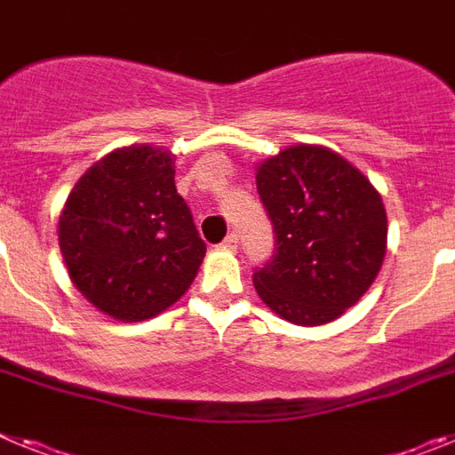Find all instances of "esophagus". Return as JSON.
<instances>
[{
    "label": "esophagus",
    "instance_id": "esophagus-1",
    "mask_svg": "<svg viewBox=\"0 0 455 455\" xmlns=\"http://www.w3.org/2000/svg\"><path fill=\"white\" fill-rule=\"evenodd\" d=\"M220 246H223L225 251H236V246H239V236H236L235 232H230V235L225 236L223 243H220Z\"/></svg>",
    "mask_w": 455,
    "mask_h": 455
}]
</instances>
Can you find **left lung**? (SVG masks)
Segmentation results:
<instances>
[{"mask_svg": "<svg viewBox=\"0 0 455 455\" xmlns=\"http://www.w3.org/2000/svg\"><path fill=\"white\" fill-rule=\"evenodd\" d=\"M275 252L252 275L259 299L296 325H323L363 299L383 267L380 193L331 148L293 146L257 166Z\"/></svg>", "mask_w": 455, "mask_h": 455, "instance_id": "left-lung-1", "label": "left lung"}]
</instances>
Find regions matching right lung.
Segmentation results:
<instances>
[{
    "instance_id": "right-lung-1",
    "label": "right lung",
    "mask_w": 455,
    "mask_h": 455,
    "mask_svg": "<svg viewBox=\"0 0 455 455\" xmlns=\"http://www.w3.org/2000/svg\"><path fill=\"white\" fill-rule=\"evenodd\" d=\"M72 284L118 321L156 316L191 287L204 241L164 148L114 150L84 172L59 219Z\"/></svg>"
}]
</instances>
